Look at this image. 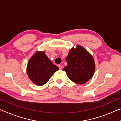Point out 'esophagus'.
I'll list each match as a JSON object with an SVG mask.
<instances>
[{"mask_svg":"<svg viewBox=\"0 0 121 121\" xmlns=\"http://www.w3.org/2000/svg\"><path fill=\"white\" fill-rule=\"evenodd\" d=\"M58 67L59 68V69H62V66L61 65H59Z\"/></svg>","mask_w":121,"mask_h":121,"instance_id":"obj_1","label":"esophagus"}]
</instances>
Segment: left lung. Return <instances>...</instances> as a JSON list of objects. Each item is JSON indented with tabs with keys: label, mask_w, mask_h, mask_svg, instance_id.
Listing matches in <instances>:
<instances>
[{
	"label": "left lung",
	"mask_w": 121,
	"mask_h": 121,
	"mask_svg": "<svg viewBox=\"0 0 121 121\" xmlns=\"http://www.w3.org/2000/svg\"><path fill=\"white\" fill-rule=\"evenodd\" d=\"M66 61L68 65L63 70L74 83L84 84L93 76L95 69L94 60L91 54L80 45L70 49Z\"/></svg>",
	"instance_id": "1"
}]
</instances>
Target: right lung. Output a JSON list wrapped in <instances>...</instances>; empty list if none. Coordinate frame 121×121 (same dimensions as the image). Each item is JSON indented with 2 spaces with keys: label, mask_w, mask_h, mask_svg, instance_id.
<instances>
[{
  "label": "right lung",
  "mask_w": 121,
  "mask_h": 121,
  "mask_svg": "<svg viewBox=\"0 0 121 121\" xmlns=\"http://www.w3.org/2000/svg\"><path fill=\"white\" fill-rule=\"evenodd\" d=\"M58 70V67L53 64L45 52H36L28 61L27 74L33 83L43 86Z\"/></svg>",
  "instance_id": "obj_1"
}]
</instances>
